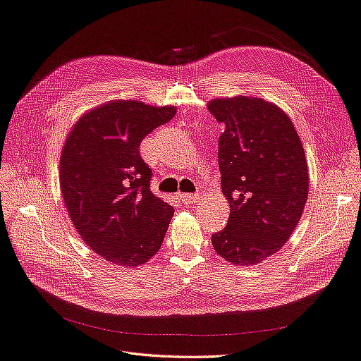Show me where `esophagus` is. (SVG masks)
I'll return each instance as SVG.
<instances>
[{
    "label": "esophagus",
    "mask_w": 361,
    "mask_h": 361,
    "mask_svg": "<svg viewBox=\"0 0 361 361\" xmlns=\"http://www.w3.org/2000/svg\"><path fill=\"white\" fill-rule=\"evenodd\" d=\"M178 197L183 202V203H196L199 200L197 194H178Z\"/></svg>",
    "instance_id": "esophagus-1"
}]
</instances>
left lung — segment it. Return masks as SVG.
Returning <instances> with one entry per match:
<instances>
[{"label":"left lung","instance_id":"obj_1","mask_svg":"<svg viewBox=\"0 0 361 361\" xmlns=\"http://www.w3.org/2000/svg\"><path fill=\"white\" fill-rule=\"evenodd\" d=\"M208 109L225 132L219 140L221 191L229 200L214 250L233 264L253 266L286 245L308 197V167L287 114L255 97L214 99Z\"/></svg>","mask_w":361,"mask_h":361}]
</instances>
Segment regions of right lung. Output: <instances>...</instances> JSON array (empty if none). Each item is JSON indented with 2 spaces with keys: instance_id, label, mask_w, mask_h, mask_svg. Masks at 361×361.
I'll list each match as a JSON object with an SVG mask.
<instances>
[{
  "instance_id": "add662e5",
  "label": "right lung",
  "mask_w": 361,
  "mask_h": 361,
  "mask_svg": "<svg viewBox=\"0 0 361 361\" xmlns=\"http://www.w3.org/2000/svg\"><path fill=\"white\" fill-rule=\"evenodd\" d=\"M176 108L116 100L85 114L61 154V188L83 241L114 264L147 262L162 245L174 214L150 191L152 169L141 141L169 123Z\"/></svg>"
}]
</instances>
